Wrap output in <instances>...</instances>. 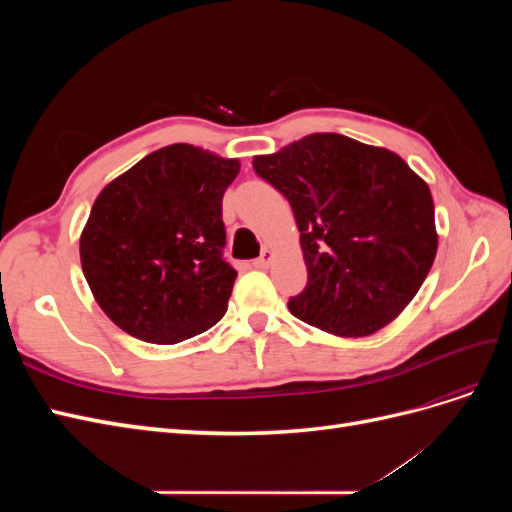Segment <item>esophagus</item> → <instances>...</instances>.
<instances>
[{
  "instance_id": "1",
  "label": "esophagus",
  "mask_w": 512,
  "mask_h": 512,
  "mask_svg": "<svg viewBox=\"0 0 512 512\" xmlns=\"http://www.w3.org/2000/svg\"><path fill=\"white\" fill-rule=\"evenodd\" d=\"M271 260H273V254H271L269 250H265V252H262V254L254 260V267H256V269H267V267L271 265Z\"/></svg>"
}]
</instances>
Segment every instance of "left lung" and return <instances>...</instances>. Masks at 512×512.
Masks as SVG:
<instances>
[{"instance_id":"left-lung-1","label":"left lung","mask_w":512,"mask_h":512,"mask_svg":"<svg viewBox=\"0 0 512 512\" xmlns=\"http://www.w3.org/2000/svg\"><path fill=\"white\" fill-rule=\"evenodd\" d=\"M252 166L286 196L301 232L307 284L288 301L292 316L363 337L412 301L438 235L427 183L397 153L324 132Z\"/></svg>"}]
</instances>
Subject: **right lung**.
Masks as SVG:
<instances>
[{
	"label": "right lung",
	"instance_id": "obj_1",
	"mask_svg": "<svg viewBox=\"0 0 512 512\" xmlns=\"http://www.w3.org/2000/svg\"><path fill=\"white\" fill-rule=\"evenodd\" d=\"M237 175V160L179 143L100 192L81 235V265L119 329L179 344L222 320L237 280L224 258L222 198Z\"/></svg>",
	"mask_w": 512,
	"mask_h": 512
}]
</instances>
